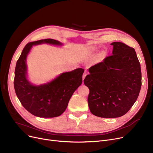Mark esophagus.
Returning <instances> with one entry per match:
<instances>
[{
    "instance_id": "obj_1",
    "label": "esophagus",
    "mask_w": 153,
    "mask_h": 153,
    "mask_svg": "<svg viewBox=\"0 0 153 153\" xmlns=\"http://www.w3.org/2000/svg\"><path fill=\"white\" fill-rule=\"evenodd\" d=\"M86 75H87V72H84V73L83 75H82V79H83V80L85 79Z\"/></svg>"
}]
</instances>
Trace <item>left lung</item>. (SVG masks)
<instances>
[{
	"label": "left lung",
	"mask_w": 153,
	"mask_h": 153,
	"mask_svg": "<svg viewBox=\"0 0 153 153\" xmlns=\"http://www.w3.org/2000/svg\"><path fill=\"white\" fill-rule=\"evenodd\" d=\"M113 52L89 69L84 80L89 89L91 113L102 118L124 115L137 100L141 87V71L133 48L114 42Z\"/></svg>",
	"instance_id": "1"
}]
</instances>
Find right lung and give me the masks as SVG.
Listing matches in <instances>:
<instances>
[{
  "instance_id": "obj_1",
  "label": "right lung",
  "mask_w": 153,
  "mask_h": 153,
  "mask_svg": "<svg viewBox=\"0 0 153 153\" xmlns=\"http://www.w3.org/2000/svg\"><path fill=\"white\" fill-rule=\"evenodd\" d=\"M44 43L61 45L57 40L49 38L27 43L16 64L13 83L18 99L30 114L38 117L53 118L61 115L66 109L72 95L82 84L84 70L78 68L62 73L46 84H31L26 77L27 56L32 46Z\"/></svg>"
}]
</instances>
